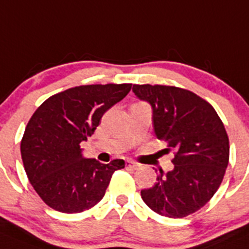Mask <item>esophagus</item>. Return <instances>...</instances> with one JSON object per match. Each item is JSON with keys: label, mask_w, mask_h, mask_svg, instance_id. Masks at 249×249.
I'll return each instance as SVG.
<instances>
[{"label": "esophagus", "mask_w": 249, "mask_h": 249, "mask_svg": "<svg viewBox=\"0 0 249 249\" xmlns=\"http://www.w3.org/2000/svg\"><path fill=\"white\" fill-rule=\"evenodd\" d=\"M126 166L128 167V169L137 170L139 167V164H137V162L132 161V160H127V161H126Z\"/></svg>", "instance_id": "esophagus-1"}]
</instances>
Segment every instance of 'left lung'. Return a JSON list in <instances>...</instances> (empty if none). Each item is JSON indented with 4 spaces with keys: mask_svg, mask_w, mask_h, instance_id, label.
Instances as JSON below:
<instances>
[{
    "mask_svg": "<svg viewBox=\"0 0 249 249\" xmlns=\"http://www.w3.org/2000/svg\"><path fill=\"white\" fill-rule=\"evenodd\" d=\"M134 95L150 105L156 138L175 150L174 169L160 170L156 183L141 192L162 216L184 217L204 207L221 184L229 165V137L209 103L192 91L167 85H133Z\"/></svg>",
    "mask_w": 249,
    "mask_h": 249,
    "instance_id": "left-lung-1",
    "label": "left lung"
}]
</instances>
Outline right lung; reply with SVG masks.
<instances>
[{"instance_id": "right-lung-1", "label": "right lung", "mask_w": 249, "mask_h": 249, "mask_svg": "<svg viewBox=\"0 0 249 249\" xmlns=\"http://www.w3.org/2000/svg\"><path fill=\"white\" fill-rule=\"evenodd\" d=\"M131 88H71L44 101L32 116L20 143L22 160L32 186L52 209L67 214L90 209L105 196L113 172L124 167L122 159L110 164L87 159L80 143L88 141L104 113Z\"/></svg>"}]
</instances>
